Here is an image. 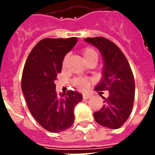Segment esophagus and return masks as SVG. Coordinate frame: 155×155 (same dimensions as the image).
I'll list each match as a JSON object with an SVG mask.
<instances>
[{
    "label": "esophagus",
    "mask_w": 155,
    "mask_h": 155,
    "mask_svg": "<svg viewBox=\"0 0 155 155\" xmlns=\"http://www.w3.org/2000/svg\"><path fill=\"white\" fill-rule=\"evenodd\" d=\"M91 97V96L88 94H84L83 95V99L84 100H88Z\"/></svg>",
    "instance_id": "obj_1"
}]
</instances>
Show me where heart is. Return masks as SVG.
I'll list each match as a JSON object with an SVG mask.
<instances>
[{
	"label": "heart",
	"mask_w": 155,
	"mask_h": 155,
	"mask_svg": "<svg viewBox=\"0 0 155 155\" xmlns=\"http://www.w3.org/2000/svg\"><path fill=\"white\" fill-rule=\"evenodd\" d=\"M83 57L84 58L85 62L92 59V58H98V54L97 52L92 48L87 47L83 51ZM68 59V55H66L64 59H63V63H65ZM90 81L87 79L84 78H77L73 80V84L79 89H84L87 87V85L89 84Z\"/></svg>",
	"instance_id": "1"
}]
</instances>
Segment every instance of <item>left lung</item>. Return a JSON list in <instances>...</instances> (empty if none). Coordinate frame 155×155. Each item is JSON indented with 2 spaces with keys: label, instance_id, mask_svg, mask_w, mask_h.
I'll return each mask as SVG.
<instances>
[{
  "label": "left lung",
  "instance_id": "8db88e82",
  "mask_svg": "<svg viewBox=\"0 0 155 155\" xmlns=\"http://www.w3.org/2000/svg\"><path fill=\"white\" fill-rule=\"evenodd\" d=\"M84 41L99 50L103 58L102 77L95 87L97 91H108L107 98L98 112L96 121L109 129H118L127 120L134 101V75L127 59L117 45L104 38H87Z\"/></svg>",
  "mask_w": 155,
  "mask_h": 155
}]
</instances>
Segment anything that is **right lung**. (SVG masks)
Segmentation results:
<instances>
[{"instance_id":"right-lung-1","label":"right lung","mask_w":155,"mask_h":155,"mask_svg":"<svg viewBox=\"0 0 155 155\" xmlns=\"http://www.w3.org/2000/svg\"><path fill=\"white\" fill-rule=\"evenodd\" d=\"M77 38H45L38 42L25 61L21 90L29 110L45 130L58 133L71 126L74 108L82 101L76 91L57 93L54 80L61 72L63 58L75 47Z\"/></svg>"}]
</instances>
